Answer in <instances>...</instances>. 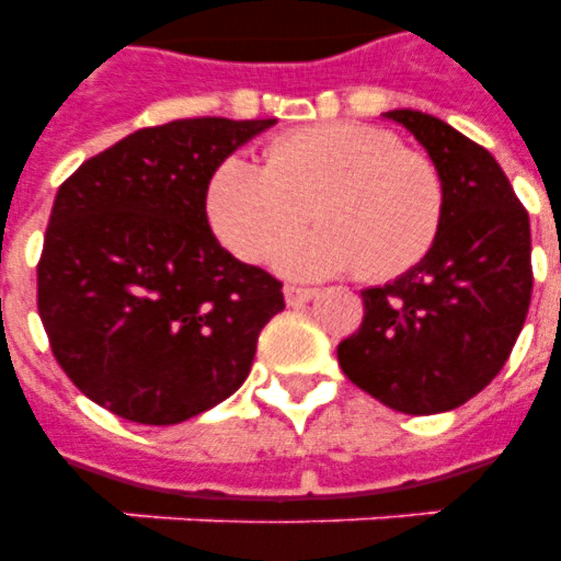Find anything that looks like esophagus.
I'll return each instance as SVG.
<instances>
[{"instance_id": "obj_1", "label": "esophagus", "mask_w": 561, "mask_h": 561, "mask_svg": "<svg viewBox=\"0 0 561 561\" xmlns=\"http://www.w3.org/2000/svg\"><path fill=\"white\" fill-rule=\"evenodd\" d=\"M317 297L314 288H299V285H285V302L288 306H302Z\"/></svg>"}]
</instances>
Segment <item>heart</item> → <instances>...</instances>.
Masks as SVG:
<instances>
[{"label": "heart", "mask_w": 561, "mask_h": 561, "mask_svg": "<svg viewBox=\"0 0 561 561\" xmlns=\"http://www.w3.org/2000/svg\"><path fill=\"white\" fill-rule=\"evenodd\" d=\"M211 229L244 262H264L317 220L320 229L279 253V267L320 279L358 267L392 279L434 247L445 186L425 153L401 148L383 127L332 122L290 130L267 145V162L227 157L206 188Z\"/></svg>", "instance_id": "b5f03b06"}]
</instances>
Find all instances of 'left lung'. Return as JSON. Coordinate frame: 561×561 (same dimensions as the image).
<instances>
[{
	"mask_svg": "<svg viewBox=\"0 0 561 561\" xmlns=\"http://www.w3.org/2000/svg\"><path fill=\"white\" fill-rule=\"evenodd\" d=\"M383 116L439 171L443 227L416 267L360 290L364 320L337 360L381 404L427 416L474 399L510 358L533 294L530 218L486 148L419 110Z\"/></svg>",
	"mask_w": 561,
	"mask_h": 561,
	"instance_id": "1",
	"label": "left lung"
}]
</instances>
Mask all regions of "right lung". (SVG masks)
<instances>
[{
  "mask_svg": "<svg viewBox=\"0 0 561 561\" xmlns=\"http://www.w3.org/2000/svg\"><path fill=\"white\" fill-rule=\"evenodd\" d=\"M276 118H178L125 136L57 188L37 311L78 390L139 425H178L244 383L282 282L206 218L220 162Z\"/></svg>",
  "mask_w": 561,
  "mask_h": 561,
  "instance_id": "right-lung-1",
  "label": "right lung"
}]
</instances>
